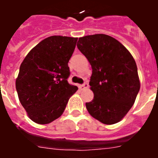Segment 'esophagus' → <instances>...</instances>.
Instances as JSON below:
<instances>
[{"instance_id": "esophagus-1", "label": "esophagus", "mask_w": 158, "mask_h": 158, "mask_svg": "<svg viewBox=\"0 0 158 158\" xmlns=\"http://www.w3.org/2000/svg\"><path fill=\"white\" fill-rule=\"evenodd\" d=\"M79 87V89H87L88 87H89V85H88V83H84L83 85H80L78 86Z\"/></svg>"}]
</instances>
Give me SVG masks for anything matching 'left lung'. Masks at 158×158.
I'll return each mask as SVG.
<instances>
[{"mask_svg": "<svg viewBox=\"0 0 158 158\" xmlns=\"http://www.w3.org/2000/svg\"><path fill=\"white\" fill-rule=\"evenodd\" d=\"M77 46L93 69L89 85L94 97L85 104L88 111L102 123L119 122L140 89L133 56L122 43L104 34L79 38Z\"/></svg>", "mask_w": 158, "mask_h": 158, "instance_id": "1", "label": "left lung"}]
</instances>
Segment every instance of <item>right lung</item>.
Instances as JSON below:
<instances>
[{"label":"right lung","instance_id":"right-lung-1","mask_svg":"<svg viewBox=\"0 0 158 158\" xmlns=\"http://www.w3.org/2000/svg\"><path fill=\"white\" fill-rule=\"evenodd\" d=\"M77 41V38L50 36L32 48L20 65L16 89L33 122L47 124L59 118L78 89L67 81Z\"/></svg>","mask_w":158,"mask_h":158}]
</instances>
